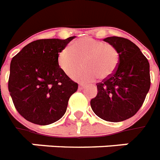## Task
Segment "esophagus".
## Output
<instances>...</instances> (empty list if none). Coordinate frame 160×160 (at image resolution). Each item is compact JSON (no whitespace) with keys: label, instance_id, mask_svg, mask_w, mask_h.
<instances>
[{"label":"esophagus","instance_id":"1","mask_svg":"<svg viewBox=\"0 0 160 160\" xmlns=\"http://www.w3.org/2000/svg\"><path fill=\"white\" fill-rule=\"evenodd\" d=\"M85 87V85H83V84H80V85H79V90H83Z\"/></svg>","mask_w":160,"mask_h":160}]
</instances>
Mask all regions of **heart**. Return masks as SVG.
<instances>
[{
  "label": "heart",
  "mask_w": 160,
  "mask_h": 160,
  "mask_svg": "<svg viewBox=\"0 0 160 160\" xmlns=\"http://www.w3.org/2000/svg\"><path fill=\"white\" fill-rule=\"evenodd\" d=\"M59 67L65 75H71L80 67L81 70L72 75V79L81 83H89L98 77L104 80L116 70L119 63V53L114 46L92 37H82L65 47L58 55Z\"/></svg>",
  "instance_id": "1"
}]
</instances>
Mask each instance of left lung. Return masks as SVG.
<instances>
[{"mask_svg":"<svg viewBox=\"0 0 160 160\" xmlns=\"http://www.w3.org/2000/svg\"><path fill=\"white\" fill-rule=\"evenodd\" d=\"M119 53V63L109 77L97 83V95L90 105L97 116L109 122L124 121L140 109L150 88L149 63L139 48L128 39H104Z\"/></svg>","mask_w":160,"mask_h":160,"instance_id":"left-lung-1","label":"left lung"}]
</instances>
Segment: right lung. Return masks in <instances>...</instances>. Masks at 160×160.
Here are the masks:
<instances>
[{
    "label": "right lung",
    "instance_id": "1",
    "mask_svg": "<svg viewBox=\"0 0 160 160\" xmlns=\"http://www.w3.org/2000/svg\"><path fill=\"white\" fill-rule=\"evenodd\" d=\"M75 37L32 41L12 58L8 90L16 110L26 120L46 125L65 114L78 84L59 67L57 57Z\"/></svg>",
    "mask_w": 160,
    "mask_h": 160
}]
</instances>
